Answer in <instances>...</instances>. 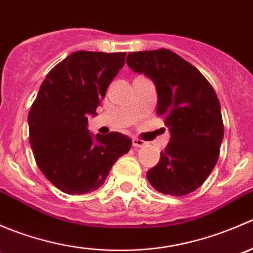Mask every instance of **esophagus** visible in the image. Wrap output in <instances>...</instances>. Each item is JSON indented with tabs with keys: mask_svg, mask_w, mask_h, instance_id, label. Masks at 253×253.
Segmentation results:
<instances>
[{
	"mask_svg": "<svg viewBox=\"0 0 253 253\" xmlns=\"http://www.w3.org/2000/svg\"><path fill=\"white\" fill-rule=\"evenodd\" d=\"M132 144H133V147H136V148H141L145 144V142L142 141V139H139V138H133L132 139Z\"/></svg>",
	"mask_w": 253,
	"mask_h": 253,
	"instance_id": "esophagus-1",
	"label": "esophagus"
}]
</instances>
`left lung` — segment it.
Wrapping results in <instances>:
<instances>
[{
	"mask_svg": "<svg viewBox=\"0 0 253 253\" xmlns=\"http://www.w3.org/2000/svg\"><path fill=\"white\" fill-rule=\"evenodd\" d=\"M126 62L154 82L157 114L165 117L170 131V142L148 170V181L164 195H188L218 162L224 137L218 96L197 68L168 48L129 52Z\"/></svg>",
	"mask_w": 253,
	"mask_h": 253,
	"instance_id": "8db88e82",
	"label": "left lung"
}]
</instances>
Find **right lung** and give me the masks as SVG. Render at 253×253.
<instances>
[{
  "label": "right lung",
  "mask_w": 253,
  "mask_h": 253,
  "mask_svg": "<svg viewBox=\"0 0 253 253\" xmlns=\"http://www.w3.org/2000/svg\"><path fill=\"white\" fill-rule=\"evenodd\" d=\"M126 52L77 51L48 72L28 115L35 162L53 186L68 195L98 190L114 163L131 149L120 132L93 136L88 116L125 65Z\"/></svg>",
  "instance_id": "add662e5"
}]
</instances>
